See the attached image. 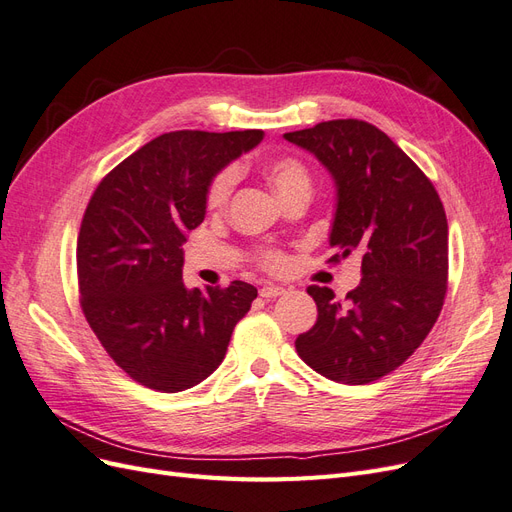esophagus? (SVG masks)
Wrapping results in <instances>:
<instances>
[{
    "mask_svg": "<svg viewBox=\"0 0 512 512\" xmlns=\"http://www.w3.org/2000/svg\"><path fill=\"white\" fill-rule=\"evenodd\" d=\"M286 290L280 286H262L260 288V297L262 299H275V297H282Z\"/></svg>",
    "mask_w": 512,
    "mask_h": 512,
    "instance_id": "34e87169",
    "label": "esophagus"
}]
</instances>
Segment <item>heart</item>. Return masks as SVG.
I'll use <instances>...</instances> for the list:
<instances>
[{"label":"heart","mask_w":512,"mask_h":512,"mask_svg":"<svg viewBox=\"0 0 512 512\" xmlns=\"http://www.w3.org/2000/svg\"><path fill=\"white\" fill-rule=\"evenodd\" d=\"M262 173L269 181L271 188L277 192L282 200L292 196L294 192H309L312 188V175H309L307 166L292 156H275L265 162L262 166ZM237 181V170L235 168H224L215 175L207 188V207L213 211H222L235 188ZM260 265L271 273H282L288 267V258L282 252H262L260 254Z\"/></svg>","instance_id":"b5f03b06"}]
</instances>
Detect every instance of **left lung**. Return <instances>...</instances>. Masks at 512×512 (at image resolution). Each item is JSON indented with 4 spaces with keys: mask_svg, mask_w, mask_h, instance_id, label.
<instances>
[{
    "mask_svg": "<svg viewBox=\"0 0 512 512\" xmlns=\"http://www.w3.org/2000/svg\"><path fill=\"white\" fill-rule=\"evenodd\" d=\"M284 138L314 153L335 179L329 262L359 254L363 273L344 303L331 288H307L318 318L294 346L329 380H380L423 344L442 312L448 280L442 200L423 170L367 121H322Z\"/></svg>",
    "mask_w": 512,
    "mask_h": 512,
    "instance_id": "left-lung-1",
    "label": "left lung"
}]
</instances>
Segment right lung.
<instances>
[{
    "mask_svg": "<svg viewBox=\"0 0 512 512\" xmlns=\"http://www.w3.org/2000/svg\"><path fill=\"white\" fill-rule=\"evenodd\" d=\"M262 136L162 134L117 164L89 200L76 243L83 314L108 356L147 389L179 393L209 378L256 299L245 282L185 288L181 245L205 220L211 179Z\"/></svg>",
    "mask_w": 512,
    "mask_h": 512,
    "instance_id": "1",
    "label": "right lung"
}]
</instances>
